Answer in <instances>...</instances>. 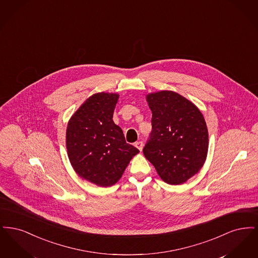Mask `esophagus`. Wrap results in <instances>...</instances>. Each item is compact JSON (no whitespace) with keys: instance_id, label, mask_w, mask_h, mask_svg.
Segmentation results:
<instances>
[{"instance_id":"34e87169","label":"esophagus","mask_w":258,"mask_h":258,"mask_svg":"<svg viewBox=\"0 0 258 258\" xmlns=\"http://www.w3.org/2000/svg\"><path fill=\"white\" fill-rule=\"evenodd\" d=\"M135 145V147L137 148L140 152L142 151V148H143V142H142V141H138V142H136Z\"/></svg>"}]
</instances>
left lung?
<instances>
[{"instance_id":"8db88e82","label":"left lung","mask_w":258,"mask_h":258,"mask_svg":"<svg viewBox=\"0 0 258 258\" xmlns=\"http://www.w3.org/2000/svg\"><path fill=\"white\" fill-rule=\"evenodd\" d=\"M146 98L152 132L143 154L165 183L183 184L206 160L209 138L204 117L194 103L172 91Z\"/></svg>"}]
</instances>
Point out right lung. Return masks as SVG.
Masks as SVG:
<instances>
[{
	"mask_svg": "<svg viewBox=\"0 0 258 258\" xmlns=\"http://www.w3.org/2000/svg\"><path fill=\"white\" fill-rule=\"evenodd\" d=\"M118 98L117 94H95L68 123L67 149L74 170L99 186L116 184L139 152L125 142L122 128L112 120Z\"/></svg>",
	"mask_w": 258,
	"mask_h": 258,
	"instance_id": "add662e5",
	"label": "right lung"
}]
</instances>
